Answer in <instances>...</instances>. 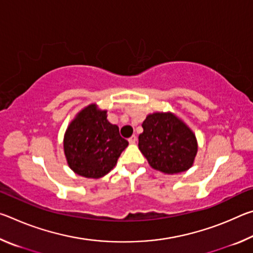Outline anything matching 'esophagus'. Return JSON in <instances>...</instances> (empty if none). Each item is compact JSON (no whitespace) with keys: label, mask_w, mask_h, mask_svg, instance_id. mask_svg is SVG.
I'll list each match as a JSON object with an SVG mask.
<instances>
[{"label":"esophagus","mask_w":253,"mask_h":253,"mask_svg":"<svg viewBox=\"0 0 253 253\" xmlns=\"http://www.w3.org/2000/svg\"><path fill=\"white\" fill-rule=\"evenodd\" d=\"M128 142H129V144H135L137 142V137L135 135H132L129 139H128Z\"/></svg>","instance_id":"1"}]
</instances>
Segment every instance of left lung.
Wrapping results in <instances>:
<instances>
[{"label":"left lung","mask_w":253,"mask_h":253,"mask_svg":"<svg viewBox=\"0 0 253 253\" xmlns=\"http://www.w3.org/2000/svg\"><path fill=\"white\" fill-rule=\"evenodd\" d=\"M138 148L154 169L178 174L190 169L198 154L193 130L170 111H155L142 124Z\"/></svg>","instance_id":"obj_1"}]
</instances>
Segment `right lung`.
<instances>
[{"label":"right lung","instance_id":"right-lung-1","mask_svg":"<svg viewBox=\"0 0 253 253\" xmlns=\"http://www.w3.org/2000/svg\"><path fill=\"white\" fill-rule=\"evenodd\" d=\"M128 142L119 135L117 125L108 122L107 110L97 104L81 109L68 125L63 136L67 164L85 178H100L117 164Z\"/></svg>","mask_w":253,"mask_h":253}]
</instances>
